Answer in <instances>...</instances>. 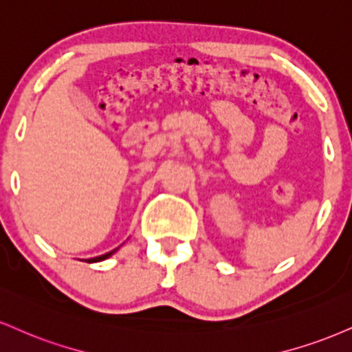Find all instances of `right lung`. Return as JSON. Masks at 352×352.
Segmentation results:
<instances>
[{
  "label": "right lung",
  "instance_id": "right-lung-1",
  "mask_svg": "<svg viewBox=\"0 0 352 352\" xmlns=\"http://www.w3.org/2000/svg\"><path fill=\"white\" fill-rule=\"evenodd\" d=\"M121 248V245H120ZM120 248H116V249H113V251H109V252H107V254H103V256H98V257H93V259H88V262H101V261H104V259H108V257H111L114 252L118 251V249Z\"/></svg>",
  "mask_w": 352,
  "mask_h": 352
}]
</instances>
